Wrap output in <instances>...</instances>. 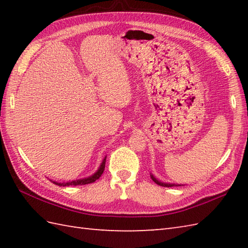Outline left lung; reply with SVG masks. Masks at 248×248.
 Listing matches in <instances>:
<instances>
[{"mask_svg":"<svg viewBox=\"0 0 248 248\" xmlns=\"http://www.w3.org/2000/svg\"><path fill=\"white\" fill-rule=\"evenodd\" d=\"M151 178H152V180H154L156 184H159V186H166V187H171V186H176V184H170V183H163V182H160V181H157L156 179L154 177V176H151Z\"/></svg>","mask_w":248,"mask_h":248,"instance_id":"1","label":"left lung"}]
</instances>
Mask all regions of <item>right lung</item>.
I'll return each mask as SVG.
<instances>
[{
	"label": "right lung",
	"mask_w": 248,
	"mask_h": 248,
	"mask_svg": "<svg viewBox=\"0 0 248 248\" xmlns=\"http://www.w3.org/2000/svg\"><path fill=\"white\" fill-rule=\"evenodd\" d=\"M104 167H105V159L103 160L101 166H100V168L98 170V171L94 173V175H93L92 177H88V178H85V179H80V180H77V181H71V182H67V183H59V182H55L53 181L54 184H56V186H84V184H88V183H93L96 180H98V179L101 177V175L104 171Z\"/></svg>",
	"instance_id": "obj_1"
}]
</instances>
